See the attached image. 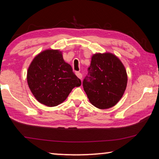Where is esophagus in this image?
Wrapping results in <instances>:
<instances>
[{"instance_id":"obj_1","label":"esophagus","mask_w":159,"mask_h":159,"mask_svg":"<svg viewBox=\"0 0 159 159\" xmlns=\"http://www.w3.org/2000/svg\"><path fill=\"white\" fill-rule=\"evenodd\" d=\"M76 75L78 76V78H79L80 79H82V74L80 73V72H76Z\"/></svg>"}]
</instances>
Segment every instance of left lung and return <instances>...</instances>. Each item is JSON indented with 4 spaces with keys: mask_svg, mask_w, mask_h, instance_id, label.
I'll return each mask as SVG.
<instances>
[{
    "mask_svg": "<svg viewBox=\"0 0 159 159\" xmlns=\"http://www.w3.org/2000/svg\"><path fill=\"white\" fill-rule=\"evenodd\" d=\"M83 89L93 106L100 109L115 106L123 95L127 72L119 58L110 52L94 54Z\"/></svg>",
    "mask_w": 159,
    "mask_h": 159,
    "instance_id": "8db88e82",
    "label": "left lung"
}]
</instances>
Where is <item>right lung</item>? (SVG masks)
I'll list each match as a JSON object with an SVG mask.
<instances>
[{
	"label": "right lung",
	"mask_w": 159,
	"mask_h": 159,
	"mask_svg": "<svg viewBox=\"0 0 159 159\" xmlns=\"http://www.w3.org/2000/svg\"><path fill=\"white\" fill-rule=\"evenodd\" d=\"M26 79L35 98L50 107L62 103L74 88L81 85L59 50L48 49L38 54L29 66Z\"/></svg>",
	"instance_id": "obj_1"
}]
</instances>
